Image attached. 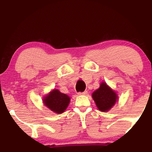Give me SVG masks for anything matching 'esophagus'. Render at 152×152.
Instances as JSON below:
<instances>
[{
	"instance_id": "1",
	"label": "esophagus",
	"mask_w": 152,
	"mask_h": 152,
	"mask_svg": "<svg viewBox=\"0 0 152 152\" xmlns=\"http://www.w3.org/2000/svg\"><path fill=\"white\" fill-rule=\"evenodd\" d=\"M78 95H86V94H87V91H83V92H78Z\"/></svg>"
}]
</instances>
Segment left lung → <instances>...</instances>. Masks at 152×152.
<instances>
[{"label": "left lung", "instance_id": "8db88e82", "mask_svg": "<svg viewBox=\"0 0 152 152\" xmlns=\"http://www.w3.org/2000/svg\"><path fill=\"white\" fill-rule=\"evenodd\" d=\"M92 97L101 111H109L117 100L116 94L104 82L101 83L99 89L94 92Z\"/></svg>", "mask_w": 152, "mask_h": 152}]
</instances>
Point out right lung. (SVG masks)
<instances>
[{"mask_svg": "<svg viewBox=\"0 0 152 152\" xmlns=\"http://www.w3.org/2000/svg\"><path fill=\"white\" fill-rule=\"evenodd\" d=\"M43 102L52 111L61 114L69 106L70 98L66 94L61 93L58 90L54 89L43 99Z\"/></svg>", "mask_w": 152, "mask_h": 152, "instance_id": "obj_1", "label": "right lung"}]
</instances>
